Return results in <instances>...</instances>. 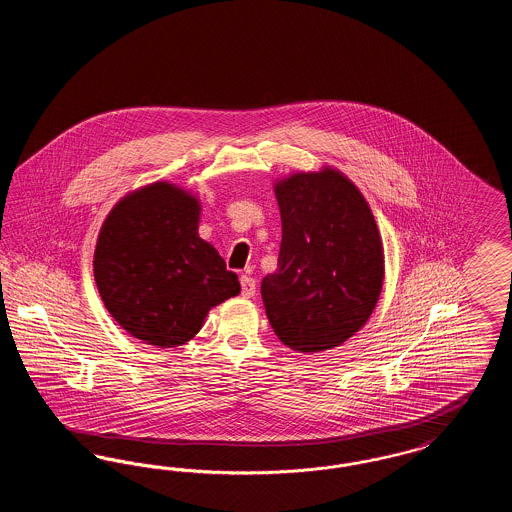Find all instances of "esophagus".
<instances>
[{
	"instance_id": "34e87169",
	"label": "esophagus",
	"mask_w": 512,
	"mask_h": 512,
	"mask_svg": "<svg viewBox=\"0 0 512 512\" xmlns=\"http://www.w3.org/2000/svg\"><path fill=\"white\" fill-rule=\"evenodd\" d=\"M240 284H242V295L244 297H253L257 292V286H255V280L251 276H240Z\"/></svg>"
}]
</instances>
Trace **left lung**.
<instances>
[{
	"mask_svg": "<svg viewBox=\"0 0 512 512\" xmlns=\"http://www.w3.org/2000/svg\"><path fill=\"white\" fill-rule=\"evenodd\" d=\"M278 268L261 282L274 334L299 353L338 347L365 324L384 280L378 226L340 172H301L276 186Z\"/></svg>",
	"mask_w": 512,
	"mask_h": 512,
	"instance_id": "left-lung-1",
	"label": "left lung"
}]
</instances>
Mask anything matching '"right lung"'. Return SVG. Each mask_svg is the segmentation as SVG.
<instances>
[{"label": "right lung", "mask_w": 512, "mask_h": 512, "mask_svg": "<svg viewBox=\"0 0 512 512\" xmlns=\"http://www.w3.org/2000/svg\"><path fill=\"white\" fill-rule=\"evenodd\" d=\"M199 203L167 182L124 197L99 232V295L138 340L174 347L192 340L209 309L240 293L236 272L197 236Z\"/></svg>", "instance_id": "1"}]
</instances>
